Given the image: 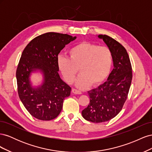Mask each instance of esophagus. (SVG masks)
Returning <instances> with one entry per match:
<instances>
[{
	"label": "esophagus",
	"mask_w": 152,
	"mask_h": 152,
	"mask_svg": "<svg viewBox=\"0 0 152 152\" xmlns=\"http://www.w3.org/2000/svg\"><path fill=\"white\" fill-rule=\"evenodd\" d=\"M72 93H74L75 94H82V92L80 91H78L76 89H72Z\"/></svg>",
	"instance_id": "esophagus-1"
}]
</instances>
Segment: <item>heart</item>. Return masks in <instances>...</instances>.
<instances>
[{"label": "heart", "mask_w": 152, "mask_h": 152, "mask_svg": "<svg viewBox=\"0 0 152 152\" xmlns=\"http://www.w3.org/2000/svg\"><path fill=\"white\" fill-rule=\"evenodd\" d=\"M70 58L59 55L57 66L68 84H72L79 72L76 85L84 89L91 84L97 86L106 79L112 65V55L110 50L104 46L88 42H82L68 50Z\"/></svg>", "instance_id": "1"}]
</instances>
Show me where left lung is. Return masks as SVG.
<instances>
[{
	"label": "left lung",
	"mask_w": 152,
	"mask_h": 152,
	"mask_svg": "<svg viewBox=\"0 0 152 152\" xmlns=\"http://www.w3.org/2000/svg\"><path fill=\"white\" fill-rule=\"evenodd\" d=\"M98 37L103 40L112 55L113 69L107 81L89 91L90 103L82 111L86 120L101 123L114 118L126 102L132 80V67L127 50L115 39L106 35Z\"/></svg>",
	"instance_id": "1"
}]
</instances>
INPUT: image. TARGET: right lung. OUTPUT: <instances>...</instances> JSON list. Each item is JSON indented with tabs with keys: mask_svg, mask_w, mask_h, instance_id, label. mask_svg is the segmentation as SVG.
<instances>
[{
	"mask_svg": "<svg viewBox=\"0 0 152 152\" xmlns=\"http://www.w3.org/2000/svg\"><path fill=\"white\" fill-rule=\"evenodd\" d=\"M77 37L49 32L31 40L22 53L16 70L18 94L32 116L50 121L60 113L63 101L70 95L71 87L59 76L57 66L59 53ZM39 72L43 80L34 86L33 73Z\"/></svg>",
	"mask_w": 152,
	"mask_h": 152,
	"instance_id": "obj_1",
	"label": "right lung"
}]
</instances>
